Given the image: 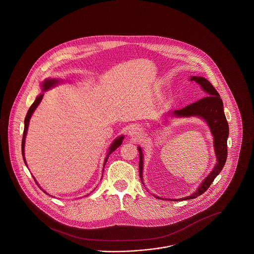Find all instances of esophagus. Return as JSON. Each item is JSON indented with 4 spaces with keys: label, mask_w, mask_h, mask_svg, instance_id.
Instances as JSON below:
<instances>
[{
    "label": "esophagus",
    "mask_w": 254,
    "mask_h": 254,
    "mask_svg": "<svg viewBox=\"0 0 254 254\" xmlns=\"http://www.w3.org/2000/svg\"><path fill=\"white\" fill-rule=\"evenodd\" d=\"M128 135L134 138H138L142 135V129L138 126H131L128 129Z\"/></svg>",
    "instance_id": "esophagus-1"
}]
</instances>
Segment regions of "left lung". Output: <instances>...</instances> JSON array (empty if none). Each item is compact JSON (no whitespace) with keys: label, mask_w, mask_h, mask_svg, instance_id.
<instances>
[{"label":"left lung","mask_w":254,"mask_h":254,"mask_svg":"<svg viewBox=\"0 0 254 254\" xmlns=\"http://www.w3.org/2000/svg\"><path fill=\"white\" fill-rule=\"evenodd\" d=\"M191 81H194L201 86L204 90L206 97L193 102L192 104L186 106L184 109L176 110L173 113H170L172 116L176 117H189V116H198L204 119L208 124L212 136L214 138V151H215L217 163L212 171L208 174L203 183L195 192L189 196L179 199H170L171 201H182V200L193 199L203 192L208 190V187L212 184L221 170L227 158V138L229 134V127L226 120V117L223 112V100H221L219 93L217 92L213 85L204 77H190ZM139 153V177L142 182V169H143V154L140 147H138ZM159 199V197L155 196Z\"/></svg>","instance_id":"8db88e82"}]
</instances>
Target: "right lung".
<instances>
[{
    "mask_svg": "<svg viewBox=\"0 0 254 254\" xmlns=\"http://www.w3.org/2000/svg\"><path fill=\"white\" fill-rule=\"evenodd\" d=\"M60 83V80H58V79H46L44 82H43V84H42V88H43V91H46V90H48L49 88H51V87H54L55 85H58ZM43 96H44V94H41V95H39L37 96V98H36V100H34V102L31 104V107L29 109V111H28V113H27V116L25 117V121H24V132H23V138H22V144H21V149H22V156H23V160L24 163L26 164V166H27V162H26V159H25V156H24V146H25V138H26V135H27V131H28V127H29V123H30V119H31V116H32V114H33V112L35 111V109L37 108V106L39 105V103L41 102V100L43 99ZM124 136H121V137H118V138H116L114 141H113V143L111 144V146L109 148V151H108L107 155H106V158H105V161H104V166H105V164H106V162L108 160V157H109V155L112 154L114 151H116V149L118 148V147L120 146L121 144H122V142H123ZM102 175H103V173H102ZM33 177V176H32ZM34 179V178H33ZM35 183L37 184V182H36V180H35ZM41 188V187H40ZM42 189V188H41ZM43 190V189H42ZM44 192H46V194H48L47 192L45 191V190H43Z\"/></svg>",
    "mask_w": 254,
    "mask_h": 254,
    "instance_id": "1",
    "label": "right lung"
}]
</instances>
